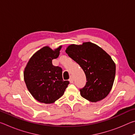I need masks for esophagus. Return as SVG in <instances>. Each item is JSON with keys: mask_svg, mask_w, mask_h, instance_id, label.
<instances>
[{"mask_svg": "<svg viewBox=\"0 0 135 135\" xmlns=\"http://www.w3.org/2000/svg\"><path fill=\"white\" fill-rule=\"evenodd\" d=\"M69 81L71 83H73V81H74V79H73V77H71L70 79H69Z\"/></svg>", "mask_w": 135, "mask_h": 135, "instance_id": "34e87169", "label": "esophagus"}]
</instances>
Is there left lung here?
I'll list each match as a JSON object with an SVG mask.
<instances>
[{"instance_id": "1", "label": "left lung", "mask_w": 135, "mask_h": 135, "mask_svg": "<svg viewBox=\"0 0 135 135\" xmlns=\"http://www.w3.org/2000/svg\"><path fill=\"white\" fill-rule=\"evenodd\" d=\"M65 52L84 71L86 83L80 89V95L91 102L104 99L113 87L115 64L111 57L101 47L91 42L68 46Z\"/></svg>"}]
</instances>
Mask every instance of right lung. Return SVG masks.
<instances>
[{
	"label": "right lung",
	"instance_id": "right-lung-1",
	"mask_svg": "<svg viewBox=\"0 0 135 135\" xmlns=\"http://www.w3.org/2000/svg\"><path fill=\"white\" fill-rule=\"evenodd\" d=\"M62 46L52 50L45 46L32 56L24 69L27 88L34 98L45 104L54 103L64 93L69 84L64 81L62 69L52 65V59L58 57Z\"/></svg>",
	"mask_w": 135,
	"mask_h": 135
}]
</instances>
